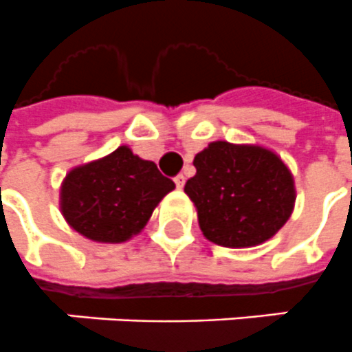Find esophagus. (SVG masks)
Wrapping results in <instances>:
<instances>
[{"label":"esophagus","mask_w":352,"mask_h":352,"mask_svg":"<svg viewBox=\"0 0 352 352\" xmlns=\"http://www.w3.org/2000/svg\"><path fill=\"white\" fill-rule=\"evenodd\" d=\"M174 184H176V187H178V189H184V185H185V176H184V174H178V176L174 178Z\"/></svg>","instance_id":"esophagus-1"}]
</instances>
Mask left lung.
I'll return each mask as SVG.
<instances>
[{"label":"left lung","mask_w":352,"mask_h":352,"mask_svg":"<svg viewBox=\"0 0 352 352\" xmlns=\"http://www.w3.org/2000/svg\"><path fill=\"white\" fill-rule=\"evenodd\" d=\"M185 184L199 229L218 245L241 249L272 238L294 207V182L276 154L254 145L214 142L196 154Z\"/></svg>","instance_id":"obj_1"}]
</instances>
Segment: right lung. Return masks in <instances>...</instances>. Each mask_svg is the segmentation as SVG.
<instances>
[{"mask_svg":"<svg viewBox=\"0 0 352 352\" xmlns=\"http://www.w3.org/2000/svg\"><path fill=\"white\" fill-rule=\"evenodd\" d=\"M174 189L154 162L129 147L74 168L61 185V212L89 240L120 243L145 227L160 199Z\"/></svg>","mask_w":352,"mask_h":352,"instance_id":"obj_1","label":"right lung"}]
</instances>
